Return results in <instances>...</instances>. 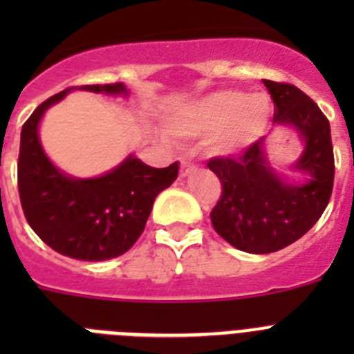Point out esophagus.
Here are the masks:
<instances>
[{
  "mask_svg": "<svg viewBox=\"0 0 354 354\" xmlns=\"http://www.w3.org/2000/svg\"><path fill=\"white\" fill-rule=\"evenodd\" d=\"M196 171V168L193 167L192 162L187 161V159H180V177H189Z\"/></svg>",
  "mask_w": 354,
  "mask_h": 354,
  "instance_id": "1",
  "label": "esophagus"
}]
</instances>
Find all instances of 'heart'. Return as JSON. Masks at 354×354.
Wrapping results in <instances>:
<instances>
[{
	"instance_id": "heart-1",
	"label": "heart",
	"mask_w": 354,
	"mask_h": 354,
	"mask_svg": "<svg viewBox=\"0 0 354 354\" xmlns=\"http://www.w3.org/2000/svg\"><path fill=\"white\" fill-rule=\"evenodd\" d=\"M273 102L264 92L246 95L239 90H221L200 99L170 122V133L179 138H207L209 154L236 158L252 149L268 133Z\"/></svg>"
}]
</instances>
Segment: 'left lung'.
<instances>
[{"mask_svg":"<svg viewBox=\"0 0 354 354\" xmlns=\"http://www.w3.org/2000/svg\"><path fill=\"white\" fill-rule=\"evenodd\" d=\"M277 126L292 127L303 152L292 170L299 183L274 171L264 138L237 158H212L207 167L218 175L223 193L211 212L212 227L241 252L273 253L305 236L321 218L333 189V147L330 122L301 90L264 80Z\"/></svg>","mask_w":354,"mask_h":354,"instance_id":"obj_1","label":"left lung"}]
</instances>
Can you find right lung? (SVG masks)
<instances>
[{"label":"right lung","instance_id":"1","mask_svg":"<svg viewBox=\"0 0 354 354\" xmlns=\"http://www.w3.org/2000/svg\"><path fill=\"white\" fill-rule=\"evenodd\" d=\"M72 90L127 97L126 84H84L49 97L21 131L17 183L24 216L55 252L77 261H109L126 253L145 228L154 200L171 186L179 162L152 168L134 154L99 177L64 174L44 152L39 126L44 113Z\"/></svg>","mask_w":354,"mask_h":354}]
</instances>
